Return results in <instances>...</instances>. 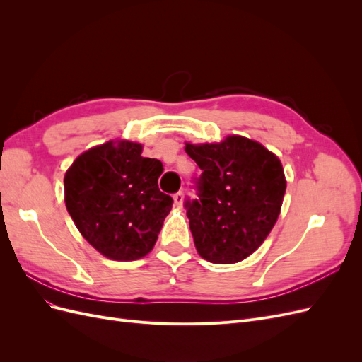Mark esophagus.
Returning <instances> with one entry per match:
<instances>
[{"label": "esophagus", "instance_id": "esophagus-1", "mask_svg": "<svg viewBox=\"0 0 362 362\" xmlns=\"http://www.w3.org/2000/svg\"><path fill=\"white\" fill-rule=\"evenodd\" d=\"M173 202H175V206L181 208L182 204H184V193H182V192L175 193V194H173Z\"/></svg>", "mask_w": 362, "mask_h": 362}]
</instances>
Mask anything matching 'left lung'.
Wrapping results in <instances>:
<instances>
[{"instance_id": "1", "label": "left lung", "mask_w": 362, "mask_h": 362, "mask_svg": "<svg viewBox=\"0 0 362 362\" xmlns=\"http://www.w3.org/2000/svg\"><path fill=\"white\" fill-rule=\"evenodd\" d=\"M185 152L202 170L199 199L185 202L196 250L214 264L243 261L279 217L287 189L281 160L235 134L214 144L185 141Z\"/></svg>"}]
</instances>
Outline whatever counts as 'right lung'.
Here are the masks:
<instances>
[{"mask_svg":"<svg viewBox=\"0 0 362 362\" xmlns=\"http://www.w3.org/2000/svg\"><path fill=\"white\" fill-rule=\"evenodd\" d=\"M144 145L108 140L84 151L64 173V204L80 234L101 255L134 261L154 247L173 199L158 189L163 164Z\"/></svg>","mask_w":362,"mask_h":362,"instance_id":"add662e5","label":"right lung"}]
</instances>
